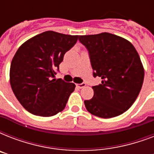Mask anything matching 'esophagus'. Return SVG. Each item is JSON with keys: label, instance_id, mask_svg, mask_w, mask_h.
Wrapping results in <instances>:
<instances>
[{"label": "esophagus", "instance_id": "esophagus-1", "mask_svg": "<svg viewBox=\"0 0 154 154\" xmlns=\"http://www.w3.org/2000/svg\"><path fill=\"white\" fill-rule=\"evenodd\" d=\"M85 85H86V84L85 83H82V84H77V86L79 88V89H82V88H84V87H85Z\"/></svg>", "mask_w": 154, "mask_h": 154}]
</instances>
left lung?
Returning a JSON list of instances; mask_svg holds the SVG:
<instances>
[{
	"label": "left lung",
	"instance_id": "1",
	"mask_svg": "<svg viewBox=\"0 0 154 154\" xmlns=\"http://www.w3.org/2000/svg\"><path fill=\"white\" fill-rule=\"evenodd\" d=\"M79 41L89 51L94 77L102 79L93 86L92 99L84 101L86 109L101 118L122 114L134 104L143 84L145 71L136 49L109 32L79 36Z\"/></svg>",
	"mask_w": 154,
	"mask_h": 154
}]
</instances>
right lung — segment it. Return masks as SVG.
<instances>
[{"instance_id":"obj_1","label":"right lung","mask_w":154,"mask_h":154,"mask_svg":"<svg viewBox=\"0 0 154 154\" xmlns=\"http://www.w3.org/2000/svg\"><path fill=\"white\" fill-rule=\"evenodd\" d=\"M78 36L46 31L23 43L13 57L9 82L20 105L29 112L51 117L65 109L75 84L53 79L65 53Z\"/></svg>"}]
</instances>
